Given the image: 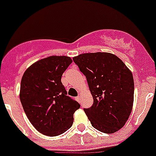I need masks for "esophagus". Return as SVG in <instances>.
<instances>
[{
	"instance_id": "34e87169",
	"label": "esophagus",
	"mask_w": 156,
	"mask_h": 156,
	"mask_svg": "<svg viewBox=\"0 0 156 156\" xmlns=\"http://www.w3.org/2000/svg\"><path fill=\"white\" fill-rule=\"evenodd\" d=\"M75 99H76V100L78 101V102H80V96H78V97H76Z\"/></svg>"
}]
</instances>
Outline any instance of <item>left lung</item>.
<instances>
[{"instance_id": "8db88e82", "label": "left lung", "mask_w": 156, "mask_h": 156, "mask_svg": "<svg viewBox=\"0 0 156 156\" xmlns=\"http://www.w3.org/2000/svg\"><path fill=\"white\" fill-rule=\"evenodd\" d=\"M86 76L94 103L84 109L95 129L105 133L118 131L133 109L132 72L118 56L109 52L79 54L73 58Z\"/></svg>"}]
</instances>
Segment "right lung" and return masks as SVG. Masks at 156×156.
I'll return each instance as SVG.
<instances>
[{
	"mask_svg": "<svg viewBox=\"0 0 156 156\" xmlns=\"http://www.w3.org/2000/svg\"><path fill=\"white\" fill-rule=\"evenodd\" d=\"M72 62L69 56H48L29 66L22 78L19 97L24 112L31 125L46 136H58L68 130L73 113L80 108L67 95L61 81Z\"/></svg>",
	"mask_w": 156,
	"mask_h": 156,
	"instance_id": "add662e5",
	"label": "right lung"
}]
</instances>
